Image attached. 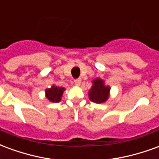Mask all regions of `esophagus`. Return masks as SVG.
Here are the masks:
<instances>
[{"label":"esophagus","mask_w":159,"mask_h":159,"mask_svg":"<svg viewBox=\"0 0 159 159\" xmlns=\"http://www.w3.org/2000/svg\"><path fill=\"white\" fill-rule=\"evenodd\" d=\"M74 83H75V84H76V86H80V85H81V83H82V79H81V78H77V79H76L74 81Z\"/></svg>","instance_id":"1"}]
</instances>
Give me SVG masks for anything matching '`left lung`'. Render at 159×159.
Segmentation results:
<instances>
[{
  "mask_svg": "<svg viewBox=\"0 0 159 159\" xmlns=\"http://www.w3.org/2000/svg\"><path fill=\"white\" fill-rule=\"evenodd\" d=\"M110 89V87L106 86L102 79L100 78L94 79L93 81V86L89 93L90 100L97 104L106 102L109 98Z\"/></svg>",
  "mask_w": 159,
  "mask_h": 159,
  "instance_id": "8db88e82",
  "label": "left lung"
}]
</instances>
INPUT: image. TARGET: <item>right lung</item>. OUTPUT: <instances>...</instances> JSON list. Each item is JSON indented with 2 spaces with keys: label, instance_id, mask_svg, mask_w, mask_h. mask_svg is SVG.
Wrapping results in <instances>:
<instances>
[{
  "label": "right lung",
  "instance_id": "1",
  "mask_svg": "<svg viewBox=\"0 0 159 159\" xmlns=\"http://www.w3.org/2000/svg\"><path fill=\"white\" fill-rule=\"evenodd\" d=\"M65 90L66 89L62 87L52 85L50 89H46V97L49 101L53 102V103H58L61 100V97Z\"/></svg>",
  "mask_w": 159,
  "mask_h": 159
}]
</instances>
